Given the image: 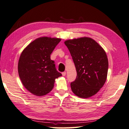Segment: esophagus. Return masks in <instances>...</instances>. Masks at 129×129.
I'll use <instances>...</instances> for the list:
<instances>
[{
  "label": "esophagus",
  "mask_w": 129,
  "mask_h": 129,
  "mask_svg": "<svg viewBox=\"0 0 129 129\" xmlns=\"http://www.w3.org/2000/svg\"><path fill=\"white\" fill-rule=\"evenodd\" d=\"M66 72H63L62 73V76H65V75H66Z\"/></svg>",
  "instance_id": "1"
}]
</instances>
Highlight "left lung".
Masks as SVG:
<instances>
[{
	"label": "left lung",
	"instance_id": "8db88e82",
	"mask_svg": "<svg viewBox=\"0 0 129 129\" xmlns=\"http://www.w3.org/2000/svg\"><path fill=\"white\" fill-rule=\"evenodd\" d=\"M64 44L70 52L77 76L71 83L72 91L80 98L95 95L107 79L109 62L105 51L93 39L82 37Z\"/></svg>",
	"mask_w": 129,
	"mask_h": 129
}]
</instances>
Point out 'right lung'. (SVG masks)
Masks as SVG:
<instances>
[{
  "instance_id": "add662e5",
  "label": "right lung",
  "mask_w": 129,
  "mask_h": 129,
  "mask_svg": "<svg viewBox=\"0 0 129 129\" xmlns=\"http://www.w3.org/2000/svg\"><path fill=\"white\" fill-rule=\"evenodd\" d=\"M60 38L43 37L36 39L22 52L18 73L24 87L36 96L45 95L52 90L55 79L62 76L57 71L50 54Z\"/></svg>"
}]
</instances>
